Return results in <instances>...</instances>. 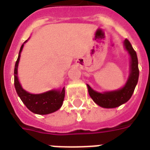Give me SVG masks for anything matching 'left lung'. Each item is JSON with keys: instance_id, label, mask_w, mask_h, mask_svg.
I'll use <instances>...</instances> for the list:
<instances>
[{"instance_id": "8db88e82", "label": "left lung", "mask_w": 150, "mask_h": 150, "mask_svg": "<svg viewBox=\"0 0 150 150\" xmlns=\"http://www.w3.org/2000/svg\"><path fill=\"white\" fill-rule=\"evenodd\" d=\"M125 47L129 52L131 61H130V74L125 85L119 90L112 91H107L104 93L97 92L87 84L88 93L95 103L99 106L105 108H113L125 104L132 96L137 83L138 82L139 69L138 60L137 53L132 48L131 43L128 39L125 40Z\"/></svg>"}]
</instances>
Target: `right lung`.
Segmentation results:
<instances>
[{
  "label": "right lung",
  "mask_w": 150,
  "mask_h": 150,
  "mask_svg": "<svg viewBox=\"0 0 150 150\" xmlns=\"http://www.w3.org/2000/svg\"><path fill=\"white\" fill-rule=\"evenodd\" d=\"M23 46L24 44L21 45L14 67V86L18 96L32 112L39 115H46L54 112L55 111L59 110L62 105L65 97V88H62V90H51L41 94H31L24 90L18 78V62Z\"/></svg>",
  "instance_id": "add662e5"
}]
</instances>
